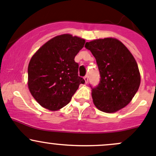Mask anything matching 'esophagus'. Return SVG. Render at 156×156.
I'll list each match as a JSON object with an SVG mask.
<instances>
[{
	"label": "esophagus",
	"instance_id": "34e87169",
	"mask_svg": "<svg viewBox=\"0 0 156 156\" xmlns=\"http://www.w3.org/2000/svg\"><path fill=\"white\" fill-rule=\"evenodd\" d=\"M84 81H85V83L87 84V83L88 82V76H87V75H86V76L84 77Z\"/></svg>",
	"mask_w": 156,
	"mask_h": 156
}]
</instances>
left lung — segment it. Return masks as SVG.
Listing matches in <instances>:
<instances>
[{
  "label": "left lung",
  "instance_id": "obj_1",
  "mask_svg": "<svg viewBox=\"0 0 156 156\" xmlns=\"http://www.w3.org/2000/svg\"><path fill=\"white\" fill-rule=\"evenodd\" d=\"M84 47L94 55L100 71L98 85H90L96 107L107 113L125 107L140 84L139 69L133 55L120 41L112 37L87 42Z\"/></svg>",
  "mask_w": 156,
  "mask_h": 156
}]
</instances>
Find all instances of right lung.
<instances>
[{
  "label": "right lung",
  "instance_id": "obj_1",
  "mask_svg": "<svg viewBox=\"0 0 156 156\" xmlns=\"http://www.w3.org/2000/svg\"><path fill=\"white\" fill-rule=\"evenodd\" d=\"M85 40L72 34L56 36L33 55L28 67V86L44 108L59 110L70 102L84 78L78 76L75 57Z\"/></svg>",
  "mask_w": 156,
  "mask_h": 156
}]
</instances>
